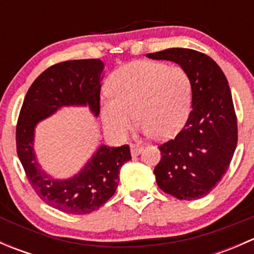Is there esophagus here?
I'll return each instance as SVG.
<instances>
[{"label": "esophagus", "mask_w": 254, "mask_h": 254, "mask_svg": "<svg viewBox=\"0 0 254 254\" xmlns=\"http://www.w3.org/2000/svg\"><path fill=\"white\" fill-rule=\"evenodd\" d=\"M130 150H131V155L132 156H137L142 151V146L130 145Z\"/></svg>", "instance_id": "1"}]
</instances>
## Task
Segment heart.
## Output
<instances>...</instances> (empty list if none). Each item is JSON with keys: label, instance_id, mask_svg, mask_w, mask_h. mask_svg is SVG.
I'll list each match as a JSON object with an SVG mask.
<instances>
[{"label": "heart", "instance_id": "heart-1", "mask_svg": "<svg viewBox=\"0 0 254 254\" xmlns=\"http://www.w3.org/2000/svg\"><path fill=\"white\" fill-rule=\"evenodd\" d=\"M108 91L111 97L102 101V119L117 137L127 134L134 113L140 131L168 139L183 127L190 111L191 81L181 66L134 61L112 73Z\"/></svg>", "mask_w": 254, "mask_h": 254}]
</instances>
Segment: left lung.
<instances>
[{
  "label": "left lung",
  "mask_w": 254,
  "mask_h": 254,
  "mask_svg": "<svg viewBox=\"0 0 254 254\" xmlns=\"http://www.w3.org/2000/svg\"><path fill=\"white\" fill-rule=\"evenodd\" d=\"M146 56L183 67L193 94V109L183 129L158 146L161 160L153 171L157 186L179 200L203 198L226 173L237 146V117L229 82L210 56L196 50L172 48Z\"/></svg>",
  "instance_id": "left-lung-1"
}]
</instances>
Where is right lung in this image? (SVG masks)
<instances>
[{
    "label": "right lung",
    "mask_w": 254,
    "mask_h": 254,
    "mask_svg": "<svg viewBox=\"0 0 254 254\" xmlns=\"http://www.w3.org/2000/svg\"><path fill=\"white\" fill-rule=\"evenodd\" d=\"M103 71L99 59L68 60L50 66L29 87L18 117L17 153L30 186L44 203L67 214H89L114 195L120 167L131 160L130 147L101 146L78 175L59 181L48 176L35 158L34 127L66 106H88L97 117Z\"/></svg>",
    "instance_id": "add662e5"
}]
</instances>
